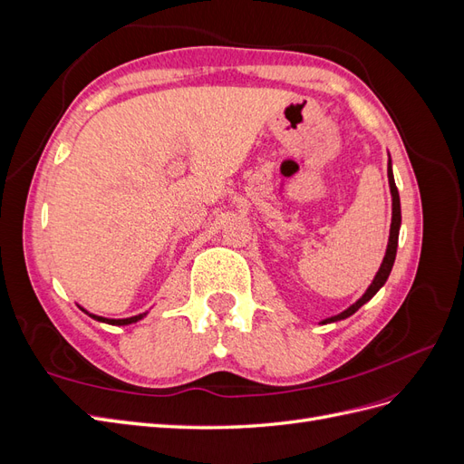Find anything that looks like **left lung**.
<instances>
[{
  "mask_svg": "<svg viewBox=\"0 0 464 464\" xmlns=\"http://www.w3.org/2000/svg\"><path fill=\"white\" fill-rule=\"evenodd\" d=\"M387 178H389V188H391V198H392V218H391V232H389V244H387V251H385V257H383V263L382 266H379L377 275L373 276L372 285L368 286V290L363 292V296L353 304L350 307H346L344 312H341L339 315H333V317H327L321 321V325H325V323H334V321H341V319H346L353 314H356L360 307L370 302L377 290L382 288L387 278L391 275V269H392V263H395V257H397V246H399V230H401V198H399V189L395 186V178H392V166H391V157H389V162H387Z\"/></svg>",
  "mask_w": 464,
  "mask_h": 464,
  "instance_id": "left-lung-1",
  "label": "left lung"
}]
</instances>
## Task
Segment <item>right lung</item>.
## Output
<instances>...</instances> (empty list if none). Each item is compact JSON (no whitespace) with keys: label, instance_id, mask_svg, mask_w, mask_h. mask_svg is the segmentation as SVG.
<instances>
[{"label":"right lung","instance_id":"right-lung-1","mask_svg":"<svg viewBox=\"0 0 464 464\" xmlns=\"http://www.w3.org/2000/svg\"><path fill=\"white\" fill-rule=\"evenodd\" d=\"M92 319L96 321H102V323H108V325H130V323H137L139 319H143L147 314H139V315H133V317H125V319H108V317H101V315H92L89 314Z\"/></svg>","mask_w":464,"mask_h":464}]
</instances>
